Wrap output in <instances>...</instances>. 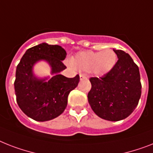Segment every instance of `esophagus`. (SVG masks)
Segmentation results:
<instances>
[{
	"instance_id": "obj_1",
	"label": "esophagus",
	"mask_w": 153,
	"mask_h": 153,
	"mask_svg": "<svg viewBox=\"0 0 153 153\" xmlns=\"http://www.w3.org/2000/svg\"><path fill=\"white\" fill-rule=\"evenodd\" d=\"M79 77H80V80H83V79H87V77L85 76V74H81L80 75H79Z\"/></svg>"
}]
</instances>
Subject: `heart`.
Returning <instances> with one entry per match:
<instances>
[{
	"label": "heart",
	"mask_w": 153,
	"mask_h": 153,
	"mask_svg": "<svg viewBox=\"0 0 153 153\" xmlns=\"http://www.w3.org/2000/svg\"><path fill=\"white\" fill-rule=\"evenodd\" d=\"M116 62V53L111 49H105L103 52H79L71 60L70 64L79 70L105 75L115 67Z\"/></svg>",
	"instance_id": "b5f03b06"
}]
</instances>
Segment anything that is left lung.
<instances>
[{"label": "left lung", "mask_w": 153, "mask_h": 153, "mask_svg": "<svg viewBox=\"0 0 153 153\" xmlns=\"http://www.w3.org/2000/svg\"><path fill=\"white\" fill-rule=\"evenodd\" d=\"M118 61L100 78H90L89 104L97 115L108 121L124 120L137 106L141 94L139 68L128 53L113 49Z\"/></svg>", "instance_id": "8db88e82"}]
</instances>
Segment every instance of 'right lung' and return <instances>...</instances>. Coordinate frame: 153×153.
I'll return each mask as SVG.
<instances>
[{"instance_id": "obj_1", "label": "right lung", "mask_w": 153, "mask_h": 153, "mask_svg": "<svg viewBox=\"0 0 153 153\" xmlns=\"http://www.w3.org/2000/svg\"><path fill=\"white\" fill-rule=\"evenodd\" d=\"M66 56L61 46L42 43L28 48L19 63L14 83L16 101L23 113L33 120L48 121L61 115L70 92L79 84V74L74 78L60 74L66 69L62 63ZM42 60L51 66L52 78L35 76L33 66Z\"/></svg>"}]
</instances>
